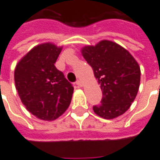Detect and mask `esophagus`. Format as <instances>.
I'll use <instances>...</instances> for the list:
<instances>
[{"label": "esophagus", "mask_w": 160, "mask_h": 160, "mask_svg": "<svg viewBox=\"0 0 160 160\" xmlns=\"http://www.w3.org/2000/svg\"><path fill=\"white\" fill-rule=\"evenodd\" d=\"M75 84H76L77 86L79 87V88H81L82 86H83V84H82V82L80 81V80H77L76 82H75Z\"/></svg>", "instance_id": "obj_1"}]
</instances>
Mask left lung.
Instances as JSON below:
<instances>
[{
    "instance_id": "left-lung-1",
    "label": "left lung",
    "mask_w": 160,
    "mask_h": 160,
    "mask_svg": "<svg viewBox=\"0 0 160 160\" xmlns=\"http://www.w3.org/2000/svg\"><path fill=\"white\" fill-rule=\"evenodd\" d=\"M102 91L93 112L106 119H114L129 109L138 93L140 68L127 49L111 41H99L81 49Z\"/></svg>"
}]
</instances>
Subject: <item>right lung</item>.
Instances as JSON below:
<instances>
[{
	"mask_svg": "<svg viewBox=\"0 0 160 160\" xmlns=\"http://www.w3.org/2000/svg\"><path fill=\"white\" fill-rule=\"evenodd\" d=\"M61 47L47 42L34 47L14 69V82L22 104L38 119L54 120L71 103L73 88L54 63Z\"/></svg>",
	"mask_w": 160,
	"mask_h": 160,
	"instance_id": "right-lung-1",
	"label": "right lung"
}]
</instances>
